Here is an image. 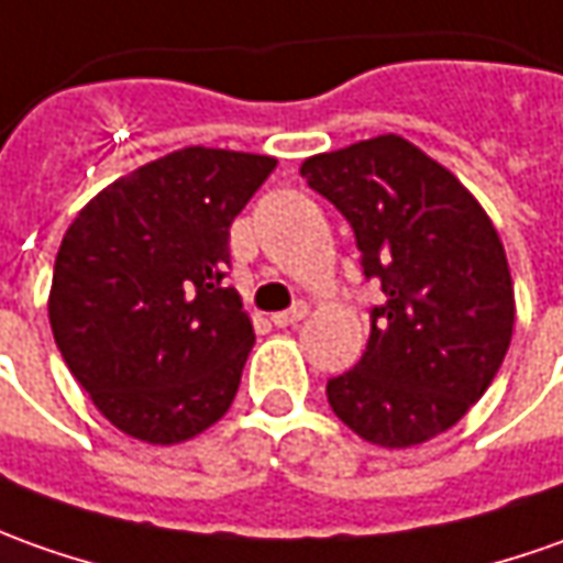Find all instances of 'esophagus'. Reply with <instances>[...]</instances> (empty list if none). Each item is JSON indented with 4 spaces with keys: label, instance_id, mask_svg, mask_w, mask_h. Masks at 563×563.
Wrapping results in <instances>:
<instances>
[{
    "label": "esophagus",
    "instance_id": "34e87169",
    "mask_svg": "<svg viewBox=\"0 0 563 563\" xmlns=\"http://www.w3.org/2000/svg\"><path fill=\"white\" fill-rule=\"evenodd\" d=\"M308 317V305H296V308H289V311H280L274 313L271 320H274V327H296V323H301Z\"/></svg>",
    "mask_w": 563,
    "mask_h": 563
}]
</instances>
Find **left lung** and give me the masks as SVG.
I'll return each mask as SVG.
<instances>
[{
	"instance_id": "8db88e82",
	"label": "left lung",
	"mask_w": 563,
	"mask_h": 563,
	"mask_svg": "<svg viewBox=\"0 0 563 563\" xmlns=\"http://www.w3.org/2000/svg\"><path fill=\"white\" fill-rule=\"evenodd\" d=\"M301 178L347 218L363 274L385 292L361 363L327 382L332 412L376 446L431 441L506 361L515 286L503 240L456 175L400 135L308 156Z\"/></svg>"
}]
</instances>
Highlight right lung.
Here are the masks:
<instances>
[{
    "instance_id": "right-lung-1",
    "label": "right lung",
    "mask_w": 563,
    "mask_h": 563,
    "mask_svg": "<svg viewBox=\"0 0 563 563\" xmlns=\"http://www.w3.org/2000/svg\"><path fill=\"white\" fill-rule=\"evenodd\" d=\"M277 159L185 147L104 187L60 240L48 296L57 351L104 419L144 443L216 426L255 345L231 224Z\"/></svg>"
}]
</instances>
